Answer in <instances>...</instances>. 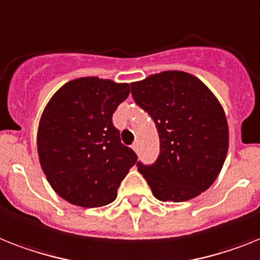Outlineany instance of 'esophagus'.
<instances>
[{
    "instance_id": "34e87169",
    "label": "esophagus",
    "mask_w": 260,
    "mask_h": 260,
    "mask_svg": "<svg viewBox=\"0 0 260 260\" xmlns=\"http://www.w3.org/2000/svg\"><path fill=\"white\" fill-rule=\"evenodd\" d=\"M131 148L134 149V151H135V152H137V151H139V144H137V141H135L134 144L131 145Z\"/></svg>"
}]
</instances>
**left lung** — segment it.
<instances>
[{
	"label": "left lung",
	"instance_id": "1",
	"mask_svg": "<svg viewBox=\"0 0 260 260\" xmlns=\"http://www.w3.org/2000/svg\"><path fill=\"white\" fill-rule=\"evenodd\" d=\"M131 90L159 132L156 163H137L153 196L179 203L210 188L229 151V124L216 96L196 76L181 71L131 82Z\"/></svg>",
	"mask_w": 260,
	"mask_h": 260
}]
</instances>
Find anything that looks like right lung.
I'll return each instance as SVG.
<instances>
[{"instance_id":"right-lung-1","label":"right lung","mask_w":260,"mask_h":260,"mask_svg":"<svg viewBox=\"0 0 260 260\" xmlns=\"http://www.w3.org/2000/svg\"><path fill=\"white\" fill-rule=\"evenodd\" d=\"M129 84L80 77L64 84L44 108L37 131L41 168L57 195L96 208L112 203L137 156L121 144L112 115Z\"/></svg>"}]
</instances>
